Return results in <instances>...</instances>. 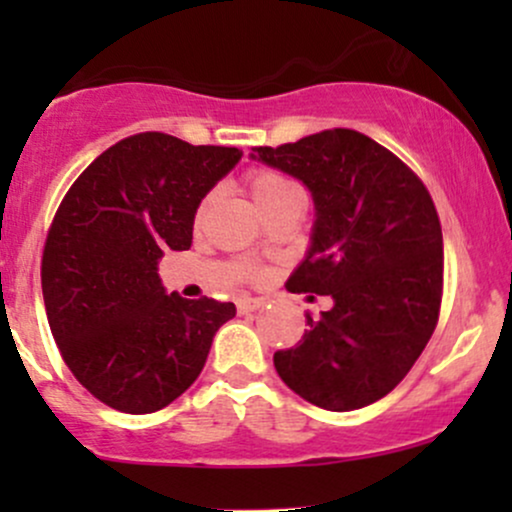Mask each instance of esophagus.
Listing matches in <instances>:
<instances>
[{
	"instance_id": "34e87169",
	"label": "esophagus",
	"mask_w": 512,
	"mask_h": 512,
	"mask_svg": "<svg viewBox=\"0 0 512 512\" xmlns=\"http://www.w3.org/2000/svg\"><path fill=\"white\" fill-rule=\"evenodd\" d=\"M238 313L240 315H248V313H255V310H260L264 301L262 298H238Z\"/></svg>"
}]
</instances>
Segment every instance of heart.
Masks as SVG:
<instances>
[{
    "label": "heart",
    "instance_id": "obj_1",
    "mask_svg": "<svg viewBox=\"0 0 512 512\" xmlns=\"http://www.w3.org/2000/svg\"><path fill=\"white\" fill-rule=\"evenodd\" d=\"M248 190L252 199H255L257 207L264 211L272 207V204L279 202V199H284L286 195H291V192H296V187H293L284 175L272 173V170H257V173L250 175Z\"/></svg>",
    "mask_w": 512,
    "mask_h": 512
}]
</instances>
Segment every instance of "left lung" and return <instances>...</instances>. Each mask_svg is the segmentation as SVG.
Listing matches in <instances>:
<instances>
[{
  "instance_id": "obj_1",
  "label": "left lung",
  "mask_w": 512,
  "mask_h": 512,
  "mask_svg": "<svg viewBox=\"0 0 512 512\" xmlns=\"http://www.w3.org/2000/svg\"><path fill=\"white\" fill-rule=\"evenodd\" d=\"M252 161L301 180L315 221L291 293L330 296L303 342L274 368L315 407L351 411L395 390L426 349L443 293V233L424 182L385 146L325 129L296 144L260 146Z\"/></svg>"
}]
</instances>
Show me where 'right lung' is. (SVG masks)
<instances>
[{
  "label": "right lung",
  "mask_w": 512,
  "mask_h": 512,
  "mask_svg": "<svg viewBox=\"0 0 512 512\" xmlns=\"http://www.w3.org/2000/svg\"><path fill=\"white\" fill-rule=\"evenodd\" d=\"M243 151L161 132L122 139L69 187L43 252V298L74 378L117 411L151 414L202 373L236 305L187 301L158 276L187 250L202 199Z\"/></svg>",
  "instance_id": "add662e5"
}]
</instances>
